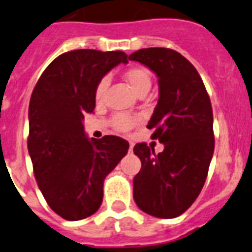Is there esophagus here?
<instances>
[{"label": "esophagus", "instance_id": "1", "mask_svg": "<svg viewBox=\"0 0 252 252\" xmlns=\"http://www.w3.org/2000/svg\"><path fill=\"white\" fill-rule=\"evenodd\" d=\"M133 146H134L133 145V142H129V152L133 151Z\"/></svg>", "mask_w": 252, "mask_h": 252}]
</instances>
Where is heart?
Here are the masks:
<instances>
[{
    "instance_id": "obj_1",
    "label": "heart",
    "mask_w": 252,
    "mask_h": 252,
    "mask_svg": "<svg viewBox=\"0 0 252 252\" xmlns=\"http://www.w3.org/2000/svg\"><path fill=\"white\" fill-rule=\"evenodd\" d=\"M124 78L128 82V84L130 86L134 92L137 94L143 92V91H150L152 84L151 74L150 71L143 66H133L129 67L128 70L124 73ZM107 87H109V79L107 78H102V79L98 82L96 87V91H94V98H96L97 102H101L103 100V96H105V92H106ZM113 126L116 130L119 132H126L129 130L134 124L137 123V118L130 115H126V114H118L113 118Z\"/></svg>"
}]
</instances>
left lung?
<instances>
[{
	"instance_id": "1",
	"label": "left lung",
	"mask_w": 252,
	"mask_h": 252,
	"mask_svg": "<svg viewBox=\"0 0 252 252\" xmlns=\"http://www.w3.org/2000/svg\"><path fill=\"white\" fill-rule=\"evenodd\" d=\"M156 74L158 101L147 128L164 145L155 151L137 143L142 168L133 179V198L146 214L172 219L201 192L214 154L213 109L200 74L170 48H142L129 55Z\"/></svg>"
}]
</instances>
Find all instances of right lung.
Instances as JSON below:
<instances>
[{"mask_svg":"<svg viewBox=\"0 0 252 252\" xmlns=\"http://www.w3.org/2000/svg\"><path fill=\"white\" fill-rule=\"evenodd\" d=\"M120 63H128L122 51L65 52L32 94L28 151L35 181L48 206L66 220L100 209L103 181L129 149L116 136L90 139L83 126L84 114L94 113L97 84Z\"/></svg>","mask_w":252,"mask_h":252,"instance_id":"right-lung-1","label":"right lung"}]
</instances>
